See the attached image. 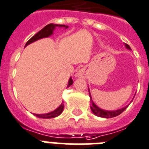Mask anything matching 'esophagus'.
Segmentation results:
<instances>
[{"mask_svg":"<svg viewBox=\"0 0 149 149\" xmlns=\"http://www.w3.org/2000/svg\"><path fill=\"white\" fill-rule=\"evenodd\" d=\"M79 75L81 76V77H85V72L83 68H81L79 72Z\"/></svg>","mask_w":149,"mask_h":149,"instance_id":"1","label":"esophagus"}]
</instances>
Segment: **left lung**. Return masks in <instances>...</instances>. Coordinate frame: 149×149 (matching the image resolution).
<instances>
[{"instance_id":"obj_1","label":"left lung","mask_w":149,"mask_h":149,"mask_svg":"<svg viewBox=\"0 0 149 149\" xmlns=\"http://www.w3.org/2000/svg\"><path fill=\"white\" fill-rule=\"evenodd\" d=\"M126 47L127 49H130V47L128 44H125ZM89 90V89H88ZM89 93H90V90H89ZM90 102H91V106H90V109L92 110V111L93 112V114H95L96 116L102 117V118H114V117H116L118 115H119L120 114H121L123 111L125 110L128 106L127 107H124L123 109H120L119 110H117V111H105V110H102V109H100L99 107H97L95 104L93 102L92 99H91V96H90Z\"/></svg>"}]
</instances>
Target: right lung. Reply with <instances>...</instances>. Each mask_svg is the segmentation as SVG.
Masks as SVG:
<instances>
[{
    "mask_svg": "<svg viewBox=\"0 0 149 149\" xmlns=\"http://www.w3.org/2000/svg\"><path fill=\"white\" fill-rule=\"evenodd\" d=\"M56 26H58V25H53V24H49V25H46L44 29H41L40 31H38L36 35H34V36H33L31 39H29V40L27 41V43H26V44H25V46L29 45V44H31V43H32V42L35 41V40H39V39H40V38H47V37H49V35H51L52 34H53V30H54V29H55ZM59 26H60V27L68 28V26H65V25H59ZM72 84H73V80H72V78L71 77V78L69 79V81H68V87L71 86ZM63 109H64V104H63V102H62V103L61 104L60 106H59L58 109H56L55 111H52V112L48 113V114H35V115H36L37 117H38V118H55V117H57L58 115H59V114L62 112V111H63Z\"/></svg>",
    "mask_w": 149,
    "mask_h": 149,
    "instance_id": "obj_1",
    "label": "right lung"
}]
</instances>
